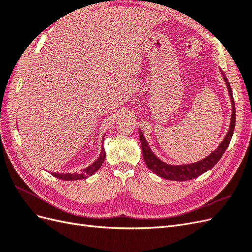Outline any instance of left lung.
Listing matches in <instances>:
<instances>
[{
    "instance_id": "obj_1",
    "label": "left lung",
    "mask_w": 252,
    "mask_h": 252,
    "mask_svg": "<svg viewBox=\"0 0 252 252\" xmlns=\"http://www.w3.org/2000/svg\"><path fill=\"white\" fill-rule=\"evenodd\" d=\"M222 72V75L224 78V81L227 85L228 88V93H229L230 95V100L232 104V114H231V121H230V126H229V130H228L225 139L222 141V143L220 144V146L210 154L207 158H205L204 159L200 162H196L193 164H189V165H179V166H172L168 165L164 162H162L161 159L157 158L155 156L154 152L150 149L149 145L146 141V139L144 138L143 132L139 129L140 132V140H141V145H142V152H143V158L146 166L148 168L158 174V177L167 179V180H171V181H188V180H192L199 177V175L203 174L207 170L211 169L213 166H215L224 155L225 150L227 149L228 145L230 143V140L232 138V134L234 131V126H235V106H234V101H233V95H232V90L230 87V84L228 82L225 73L220 70Z\"/></svg>"
}]
</instances>
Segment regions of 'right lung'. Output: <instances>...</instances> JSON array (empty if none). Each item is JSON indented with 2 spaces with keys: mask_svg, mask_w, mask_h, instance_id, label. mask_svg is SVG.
<instances>
[{
  "mask_svg": "<svg viewBox=\"0 0 252 252\" xmlns=\"http://www.w3.org/2000/svg\"><path fill=\"white\" fill-rule=\"evenodd\" d=\"M104 142V140H103ZM106 158V154H105V150L104 147L102 148V152L100 157L96 159V161L91 164L90 166H88L87 168L83 169L80 173H52L53 177H56L58 179H61L63 181H75V180H83V179H86L88 177H90L91 174H94V172H96L98 169L101 168L102 164L104 163V159Z\"/></svg>",
  "mask_w": 252,
  "mask_h": 252,
  "instance_id": "obj_1",
  "label": "right lung"
}]
</instances>
